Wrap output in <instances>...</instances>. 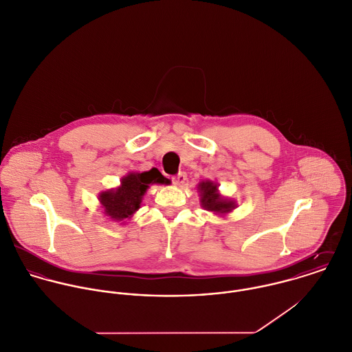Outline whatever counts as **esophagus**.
<instances>
[{
  "label": "esophagus",
  "mask_w": 352,
  "mask_h": 352,
  "mask_svg": "<svg viewBox=\"0 0 352 352\" xmlns=\"http://www.w3.org/2000/svg\"><path fill=\"white\" fill-rule=\"evenodd\" d=\"M172 182H173V184L182 187L187 182V173L186 172H179L176 176H173Z\"/></svg>",
  "instance_id": "esophagus-1"
}]
</instances>
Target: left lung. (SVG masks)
<instances>
[{
	"mask_svg": "<svg viewBox=\"0 0 352 352\" xmlns=\"http://www.w3.org/2000/svg\"><path fill=\"white\" fill-rule=\"evenodd\" d=\"M199 190L201 202L206 210L216 213H227L234 209V202L221 198V195L217 192V186L213 184L212 182H202L199 184Z\"/></svg>",
	"mask_w": 352,
	"mask_h": 352,
	"instance_id": "1",
	"label": "left lung"
}]
</instances>
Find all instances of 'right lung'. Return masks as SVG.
I'll list each match as a JSON object with an SVG mask.
<instances>
[{"label":"right lung","instance_id":"right-lung-1","mask_svg":"<svg viewBox=\"0 0 352 352\" xmlns=\"http://www.w3.org/2000/svg\"><path fill=\"white\" fill-rule=\"evenodd\" d=\"M168 184L169 180L161 175L157 168L143 173H129L121 180L116 190L102 192L100 201L105 209V214L121 221L131 217L139 208L142 198L150 184Z\"/></svg>","mask_w":352,"mask_h":352}]
</instances>
